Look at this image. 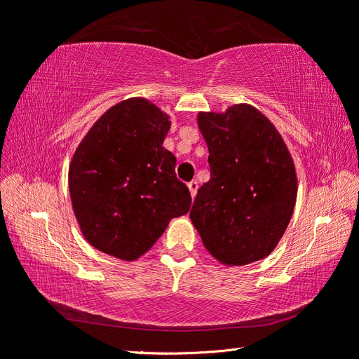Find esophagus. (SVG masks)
Wrapping results in <instances>:
<instances>
[{"label": "esophagus", "mask_w": 359, "mask_h": 359, "mask_svg": "<svg viewBox=\"0 0 359 359\" xmlns=\"http://www.w3.org/2000/svg\"><path fill=\"white\" fill-rule=\"evenodd\" d=\"M187 187H188V190H190V193H191V198L196 196V191H198V182H196V180L188 182Z\"/></svg>", "instance_id": "obj_1"}]
</instances>
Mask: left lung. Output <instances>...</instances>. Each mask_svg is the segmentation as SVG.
Returning <instances> with one entry per match:
<instances>
[{
	"instance_id": "left-lung-1",
	"label": "left lung",
	"mask_w": 359,
	"mask_h": 359,
	"mask_svg": "<svg viewBox=\"0 0 359 359\" xmlns=\"http://www.w3.org/2000/svg\"><path fill=\"white\" fill-rule=\"evenodd\" d=\"M210 180L190 210L204 247L224 266L263 259L277 247L294 210L297 177L280 133L250 104L199 112Z\"/></svg>"
}]
</instances>
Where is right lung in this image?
I'll return each mask as SVG.
<instances>
[{
    "mask_svg": "<svg viewBox=\"0 0 359 359\" xmlns=\"http://www.w3.org/2000/svg\"><path fill=\"white\" fill-rule=\"evenodd\" d=\"M169 115L145 98L112 106L95 121L69 165V194L90 245L135 261L169 222L190 210L191 194L163 147Z\"/></svg>",
    "mask_w": 359,
    "mask_h": 359,
    "instance_id": "add662e5",
    "label": "right lung"
}]
</instances>
